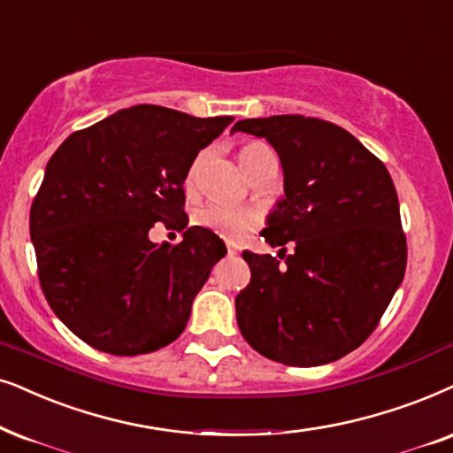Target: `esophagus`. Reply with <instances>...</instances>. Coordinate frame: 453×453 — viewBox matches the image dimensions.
<instances>
[{
	"label": "esophagus",
	"mask_w": 453,
	"mask_h": 453,
	"mask_svg": "<svg viewBox=\"0 0 453 453\" xmlns=\"http://www.w3.org/2000/svg\"><path fill=\"white\" fill-rule=\"evenodd\" d=\"M226 251H228V256L239 254V245L233 243V241H226Z\"/></svg>",
	"instance_id": "obj_1"
}]
</instances>
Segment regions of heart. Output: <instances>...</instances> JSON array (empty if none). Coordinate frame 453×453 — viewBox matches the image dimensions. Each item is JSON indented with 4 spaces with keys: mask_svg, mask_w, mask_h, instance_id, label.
<instances>
[{
    "mask_svg": "<svg viewBox=\"0 0 453 453\" xmlns=\"http://www.w3.org/2000/svg\"><path fill=\"white\" fill-rule=\"evenodd\" d=\"M268 156H274V151L266 141H260V139L248 141V143H243L239 148V162H241V168L245 170V174H248L257 162ZM199 160H202V156L196 157V162L191 164L189 173H187V179H185L187 187H191L193 180H196ZM260 222H262V216L257 210L234 208V205H225V203H208L196 212L197 226H203L208 228V231L220 234V237L233 239V241L243 239L245 234L254 231Z\"/></svg>",
    "mask_w": 453,
    "mask_h": 453,
    "instance_id": "1",
    "label": "heart"
}]
</instances>
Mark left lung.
I'll return each mask as SVG.
<instances>
[{"label":"left lung","instance_id":"1","mask_svg":"<svg viewBox=\"0 0 453 453\" xmlns=\"http://www.w3.org/2000/svg\"><path fill=\"white\" fill-rule=\"evenodd\" d=\"M277 150L285 197L262 237L279 257L243 251L234 299L251 348L287 366H320L366 342L406 273L408 248L389 170L354 134L299 114L239 120L233 133ZM294 241V254L284 245Z\"/></svg>","mask_w":453,"mask_h":453}]
</instances>
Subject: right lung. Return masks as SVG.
Returning <instances> with one entry per match:
<instances>
[{
    "label": "right lung",
    "instance_id": "add662e5",
    "mask_svg": "<svg viewBox=\"0 0 453 453\" xmlns=\"http://www.w3.org/2000/svg\"><path fill=\"white\" fill-rule=\"evenodd\" d=\"M231 122L141 104L73 133L50 157L31 205L39 283L91 348L150 354L185 331L226 248L208 228L187 226L183 183ZM156 221L185 230L184 241L151 244Z\"/></svg>",
    "mask_w": 453,
    "mask_h": 453
}]
</instances>
